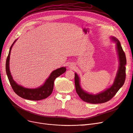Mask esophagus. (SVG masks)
Wrapping results in <instances>:
<instances>
[{
  "label": "esophagus",
  "instance_id": "34e87169",
  "mask_svg": "<svg viewBox=\"0 0 133 133\" xmlns=\"http://www.w3.org/2000/svg\"><path fill=\"white\" fill-rule=\"evenodd\" d=\"M69 67L70 69H74L75 68V66L73 64H70L69 65Z\"/></svg>",
  "mask_w": 133,
  "mask_h": 133
}]
</instances>
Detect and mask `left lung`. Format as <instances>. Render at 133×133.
Segmentation results:
<instances>
[{
    "label": "left lung",
    "instance_id": "1",
    "mask_svg": "<svg viewBox=\"0 0 133 133\" xmlns=\"http://www.w3.org/2000/svg\"><path fill=\"white\" fill-rule=\"evenodd\" d=\"M111 39L116 42V48L119 61V66L113 84L110 88L96 95L89 94L82 89L80 84L79 77L76 73H75V85L76 93L79 95L80 98L86 102L92 104L106 102L114 97L118 90L124 84L126 77L125 66L127 64L125 54L123 51L119 40L114 37H111Z\"/></svg>",
    "mask_w": 133,
    "mask_h": 133
}]
</instances>
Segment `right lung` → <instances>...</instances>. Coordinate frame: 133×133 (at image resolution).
I'll return each mask as SVG.
<instances>
[{
  "mask_svg": "<svg viewBox=\"0 0 133 133\" xmlns=\"http://www.w3.org/2000/svg\"><path fill=\"white\" fill-rule=\"evenodd\" d=\"M15 40L10 47L8 56L6 62V72L10 84L12 87L14 91L21 98L32 101H39L46 98L51 95L53 90L54 81L57 77L64 73L66 70L65 67L58 68L52 72L48 78L45 81L44 84L36 89H28L25 88L21 85L17 84L14 80L11 75V72L9 69V61H10V55L11 48Z\"/></svg>",
  "mask_w": 133,
  "mask_h": 133,
  "instance_id": "1",
  "label": "right lung"
}]
</instances>
